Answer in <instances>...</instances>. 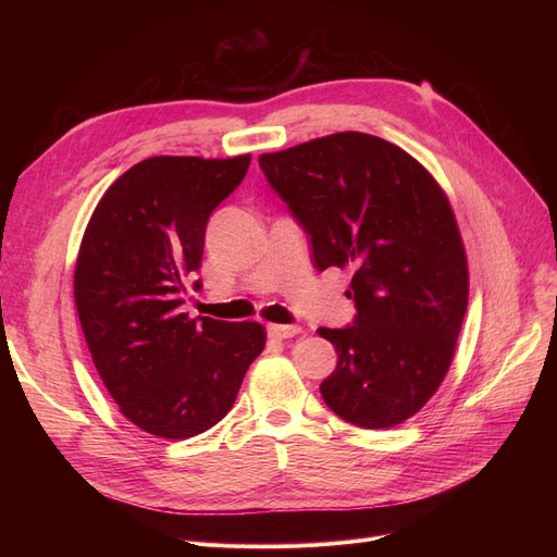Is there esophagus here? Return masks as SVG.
<instances>
[{
    "mask_svg": "<svg viewBox=\"0 0 557 557\" xmlns=\"http://www.w3.org/2000/svg\"><path fill=\"white\" fill-rule=\"evenodd\" d=\"M267 332H269V336H272V339H293V336H297L301 332V327H297V325H269Z\"/></svg>",
    "mask_w": 557,
    "mask_h": 557,
    "instance_id": "esophagus-1",
    "label": "esophagus"
}]
</instances>
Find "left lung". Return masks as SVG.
<instances>
[{
    "instance_id": "obj_1",
    "label": "left lung",
    "mask_w": 557,
    "mask_h": 557,
    "mask_svg": "<svg viewBox=\"0 0 557 557\" xmlns=\"http://www.w3.org/2000/svg\"><path fill=\"white\" fill-rule=\"evenodd\" d=\"M260 166L320 272L352 269L356 320L318 330L339 356L320 395L358 428L404 423L448 374L467 311V252L446 193L407 150L364 132L262 153Z\"/></svg>"
}]
</instances>
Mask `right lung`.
Listing matches in <instances>:
<instances>
[{
    "label": "right lung",
    "instance_id": "1",
    "mask_svg": "<svg viewBox=\"0 0 557 557\" xmlns=\"http://www.w3.org/2000/svg\"><path fill=\"white\" fill-rule=\"evenodd\" d=\"M248 164V153L148 158L111 183L83 232L74 301L97 374L121 413L160 440L225 418L267 342L252 320L181 313L209 215Z\"/></svg>",
    "mask_w": 557,
    "mask_h": 557
}]
</instances>
